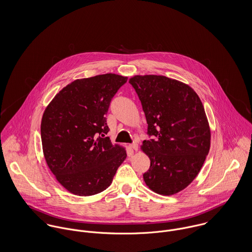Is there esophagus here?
Masks as SVG:
<instances>
[{
  "label": "esophagus",
  "instance_id": "obj_1",
  "mask_svg": "<svg viewBox=\"0 0 252 252\" xmlns=\"http://www.w3.org/2000/svg\"><path fill=\"white\" fill-rule=\"evenodd\" d=\"M130 148L133 150H138V144L137 143H132L130 144Z\"/></svg>",
  "mask_w": 252,
  "mask_h": 252
}]
</instances>
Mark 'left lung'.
<instances>
[{"mask_svg":"<svg viewBox=\"0 0 252 252\" xmlns=\"http://www.w3.org/2000/svg\"><path fill=\"white\" fill-rule=\"evenodd\" d=\"M142 103L147 135L142 149L150 159L146 185L161 195H173L199 174L211 146L204 106L188 85L163 75L129 79Z\"/></svg>","mask_w":252,"mask_h":252,"instance_id":"1","label":"left lung"}]
</instances>
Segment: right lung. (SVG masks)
<instances>
[{"label": "right lung", "mask_w": 252, "mask_h": 252, "mask_svg": "<svg viewBox=\"0 0 252 252\" xmlns=\"http://www.w3.org/2000/svg\"><path fill=\"white\" fill-rule=\"evenodd\" d=\"M127 77L106 73L76 79L45 108L40 137L45 161L72 194L91 196L110 185L126 150L111 144L107 113Z\"/></svg>", "instance_id": "obj_1"}]
</instances>
